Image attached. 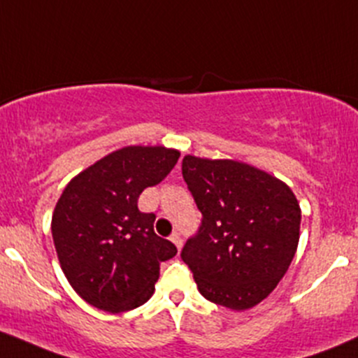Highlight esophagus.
I'll return each mask as SVG.
<instances>
[{"label": "esophagus", "instance_id": "34e87169", "mask_svg": "<svg viewBox=\"0 0 358 358\" xmlns=\"http://www.w3.org/2000/svg\"><path fill=\"white\" fill-rule=\"evenodd\" d=\"M169 240H171V242L175 243L178 250L183 247V240H182V236H180V233H176V231L171 233V236H169Z\"/></svg>", "mask_w": 358, "mask_h": 358}]
</instances>
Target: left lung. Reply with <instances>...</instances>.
I'll list each match as a JSON object with an SVG mask.
<instances>
[{
    "label": "left lung",
    "instance_id": "left-lung-1",
    "mask_svg": "<svg viewBox=\"0 0 358 358\" xmlns=\"http://www.w3.org/2000/svg\"><path fill=\"white\" fill-rule=\"evenodd\" d=\"M182 171L204 217L182 250L199 292L236 312L255 307L287 274L299 247L295 194L271 173L235 159L187 154Z\"/></svg>",
    "mask_w": 358,
    "mask_h": 358
}]
</instances>
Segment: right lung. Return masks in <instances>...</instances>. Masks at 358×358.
<instances>
[{"instance_id": "right-lung-1", "label": "right lung", "mask_w": 358, "mask_h": 358, "mask_svg": "<svg viewBox=\"0 0 358 358\" xmlns=\"http://www.w3.org/2000/svg\"><path fill=\"white\" fill-rule=\"evenodd\" d=\"M178 149L127 145L75 175L52 210L51 231L59 266L80 299L120 314L152 296L161 262L176 247L154 233L152 213L138 195L171 171Z\"/></svg>"}]
</instances>
